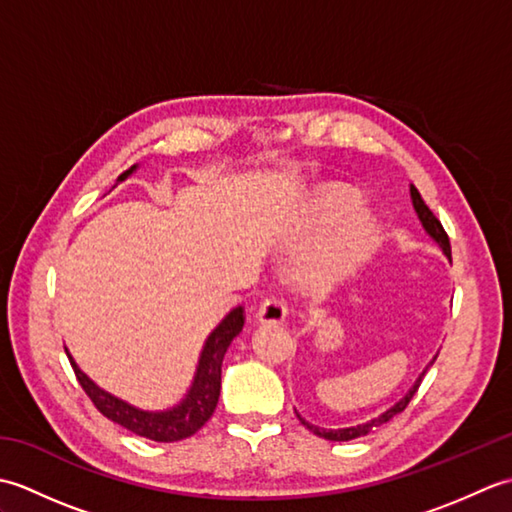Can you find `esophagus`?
Masks as SVG:
<instances>
[{"label":"esophagus","instance_id":"obj_1","mask_svg":"<svg viewBox=\"0 0 512 512\" xmlns=\"http://www.w3.org/2000/svg\"><path fill=\"white\" fill-rule=\"evenodd\" d=\"M288 314L286 303L281 297H268L262 301V306L257 310V319L259 323H284Z\"/></svg>","mask_w":512,"mask_h":512}]
</instances>
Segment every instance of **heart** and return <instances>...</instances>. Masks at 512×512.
<instances>
[{"label": "heart", "mask_w": 512, "mask_h": 512, "mask_svg": "<svg viewBox=\"0 0 512 512\" xmlns=\"http://www.w3.org/2000/svg\"><path fill=\"white\" fill-rule=\"evenodd\" d=\"M356 206L358 198L350 191H336L325 195V198H319L301 215L295 233H292V239H295V244L299 248H306L314 239L332 231V228L354 213ZM376 235L378 226L372 217L365 213L353 215L341 229H336L328 239H325L317 253L312 255L308 264L310 277L319 281H330L334 277H339L372 248V244L376 242Z\"/></svg>", "instance_id": "1"}]
</instances>
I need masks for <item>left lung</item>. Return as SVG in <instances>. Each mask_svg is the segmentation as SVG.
<instances>
[{"instance_id": "left-lung-1", "label": "left lung", "mask_w": 512, "mask_h": 512, "mask_svg": "<svg viewBox=\"0 0 512 512\" xmlns=\"http://www.w3.org/2000/svg\"><path fill=\"white\" fill-rule=\"evenodd\" d=\"M409 191H411L413 209H416V213H418V220L422 222V228H424V231H427V235L433 239V242H436V244L442 248V253L451 259V244H449V235H447V231H444V228H442V224H440L438 217L431 213L429 206L424 204L422 195L418 193V189H416V187H413V184H411V189H409ZM436 358H438V356H433V361H436ZM433 361H431L429 365H433ZM424 374H427V369H424V372L418 376L416 383H413V387H411V389L407 391V394H405V398H400L394 407H389L387 411H383V413H380V416H376V418H372V420H367V422H363V424H356V427H345V429H323V427H317V424H310V422H306V420H303V418L299 416V413H297V418L301 420L303 427H308V429L314 433V436L325 438V440H332V442H347V440H354V438L367 436L369 431L376 429V427H383L385 422H389L391 418L398 416L400 411H405V409H407L409 400H411V398H413V394H416V391H418V387H420V383H422Z\"/></svg>"}]
</instances>
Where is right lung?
<instances>
[{
  "instance_id": "right-lung-1",
  "label": "right lung",
  "mask_w": 512,
  "mask_h": 512,
  "mask_svg": "<svg viewBox=\"0 0 512 512\" xmlns=\"http://www.w3.org/2000/svg\"><path fill=\"white\" fill-rule=\"evenodd\" d=\"M136 169V165L121 173V180H125L129 173ZM244 328V308L237 306L226 314L222 323L209 334L206 339L198 369H195L193 383L176 407L165 409V411H145L138 409L129 402L112 396L110 391L101 389L94 380L81 372V367L74 363V358L68 354L72 369L76 374L85 394L90 396L94 407L99 409L105 418L112 422L121 424L127 431L136 433L140 438L154 440V442H178L184 438H191L195 431H200L206 420L213 416L217 407V398H220L222 389V361L228 350V345L235 339V336Z\"/></svg>"
}]
</instances>
